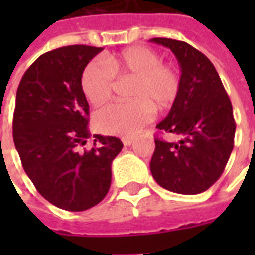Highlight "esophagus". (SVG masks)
<instances>
[{"mask_svg": "<svg viewBox=\"0 0 255 255\" xmlns=\"http://www.w3.org/2000/svg\"><path fill=\"white\" fill-rule=\"evenodd\" d=\"M122 142L124 146H131L133 143V138H122Z\"/></svg>", "mask_w": 255, "mask_h": 255, "instance_id": "34e87169", "label": "esophagus"}]
</instances>
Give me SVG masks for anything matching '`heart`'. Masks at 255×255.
I'll use <instances>...</instances> for the list:
<instances>
[{"instance_id": "obj_1", "label": "heart", "mask_w": 255, "mask_h": 255, "mask_svg": "<svg viewBox=\"0 0 255 255\" xmlns=\"http://www.w3.org/2000/svg\"><path fill=\"white\" fill-rule=\"evenodd\" d=\"M116 79H133L131 102H113L95 113L94 124L111 135L132 136L150 123L154 109H166L180 93V75L175 67L161 63L158 53L146 46L128 47L102 61L91 60L80 75L86 100L98 106L109 100Z\"/></svg>"}]
</instances>
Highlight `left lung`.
Segmentation results:
<instances>
[{
  "mask_svg": "<svg viewBox=\"0 0 255 255\" xmlns=\"http://www.w3.org/2000/svg\"><path fill=\"white\" fill-rule=\"evenodd\" d=\"M171 49L180 65V93L168 116L157 124L179 142L155 138L150 171L161 187L194 195L219 180L234 149L232 104L210 60L187 42L153 38Z\"/></svg>",
  "mask_w": 255,
  "mask_h": 255,
  "instance_id": "1",
  "label": "left lung"
}]
</instances>
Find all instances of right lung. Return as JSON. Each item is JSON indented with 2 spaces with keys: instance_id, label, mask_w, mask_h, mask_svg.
Wrapping results in <instances>:
<instances>
[{
  "instance_id": "add662e5",
  "label": "right lung",
  "mask_w": 255,
  "mask_h": 255,
  "mask_svg": "<svg viewBox=\"0 0 255 255\" xmlns=\"http://www.w3.org/2000/svg\"><path fill=\"white\" fill-rule=\"evenodd\" d=\"M102 47L71 45L42 54L20 80L13 113V140L27 176L49 202L82 212L109 191L112 161L123 149L115 136L90 138L89 102L80 87L86 64Z\"/></svg>"
}]
</instances>
